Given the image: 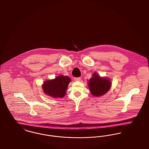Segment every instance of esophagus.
I'll return each mask as SVG.
<instances>
[{
  "label": "esophagus",
  "mask_w": 149,
  "mask_h": 149,
  "mask_svg": "<svg viewBox=\"0 0 149 149\" xmlns=\"http://www.w3.org/2000/svg\"><path fill=\"white\" fill-rule=\"evenodd\" d=\"M74 80L75 81H80L81 80V78L79 77V78H74Z\"/></svg>",
  "instance_id": "1"
}]
</instances>
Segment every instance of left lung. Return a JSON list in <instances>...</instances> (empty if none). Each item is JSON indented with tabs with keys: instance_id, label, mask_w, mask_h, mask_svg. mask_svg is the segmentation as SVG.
I'll use <instances>...</instances> for the list:
<instances>
[{
	"instance_id": "1",
	"label": "left lung",
	"mask_w": 149,
	"mask_h": 149,
	"mask_svg": "<svg viewBox=\"0 0 149 149\" xmlns=\"http://www.w3.org/2000/svg\"><path fill=\"white\" fill-rule=\"evenodd\" d=\"M87 84L92 95L96 97L105 95L110 90L112 85L111 80L108 78L101 77L97 72L92 74Z\"/></svg>"
}]
</instances>
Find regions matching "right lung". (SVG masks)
<instances>
[{"label": "right lung", "instance_id": "add662e5", "mask_svg": "<svg viewBox=\"0 0 149 149\" xmlns=\"http://www.w3.org/2000/svg\"><path fill=\"white\" fill-rule=\"evenodd\" d=\"M70 81L69 77L61 75L55 79L44 81L42 88L46 95L53 98H61L65 96Z\"/></svg>", "mask_w": 149, "mask_h": 149}]
</instances>
